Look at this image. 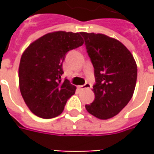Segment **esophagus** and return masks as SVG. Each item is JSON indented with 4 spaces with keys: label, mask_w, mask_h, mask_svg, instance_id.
<instances>
[{
    "label": "esophagus",
    "mask_w": 154,
    "mask_h": 154,
    "mask_svg": "<svg viewBox=\"0 0 154 154\" xmlns=\"http://www.w3.org/2000/svg\"><path fill=\"white\" fill-rule=\"evenodd\" d=\"M80 89H89V88H91L92 87V85L91 84H89V83H86L85 85H83V86H79Z\"/></svg>",
    "instance_id": "1"
}]
</instances>
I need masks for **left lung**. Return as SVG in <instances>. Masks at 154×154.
I'll return each instance as SVG.
<instances>
[{
    "label": "left lung",
    "mask_w": 154,
    "mask_h": 154,
    "mask_svg": "<svg viewBox=\"0 0 154 154\" xmlns=\"http://www.w3.org/2000/svg\"><path fill=\"white\" fill-rule=\"evenodd\" d=\"M91 58L96 84L95 98L86 110L98 119L116 116L133 97L137 65L131 52L117 39L101 33L80 32Z\"/></svg>",
    "instance_id": "left-lung-1"
}]
</instances>
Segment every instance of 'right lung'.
<instances>
[{"instance_id": "add662e5", "label": "right lung", "mask_w": 154, "mask_h": 154, "mask_svg": "<svg viewBox=\"0 0 154 154\" xmlns=\"http://www.w3.org/2000/svg\"><path fill=\"white\" fill-rule=\"evenodd\" d=\"M84 44L79 32L57 31L33 41L21 56L19 85L29 109L41 118L62 114L76 86L62 80V62L67 52Z\"/></svg>"}]
</instances>
